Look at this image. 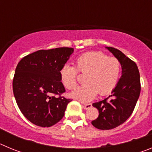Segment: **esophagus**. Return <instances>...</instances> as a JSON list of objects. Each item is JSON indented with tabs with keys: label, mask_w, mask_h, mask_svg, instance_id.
<instances>
[{
	"label": "esophagus",
	"mask_w": 152,
	"mask_h": 152,
	"mask_svg": "<svg viewBox=\"0 0 152 152\" xmlns=\"http://www.w3.org/2000/svg\"><path fill=\"white\" fill-rule=\"evenodd\" d=\"M82 107L84 110H88V109L91 108L92 105H91V103H86V104H83Z\"/></svg>",
	"instance_id": "obj_1"
}]
</instances>
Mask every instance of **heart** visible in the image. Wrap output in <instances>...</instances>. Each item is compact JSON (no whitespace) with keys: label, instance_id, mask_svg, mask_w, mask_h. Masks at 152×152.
I'll return each instance as SVG.
<instances>
[{"label":"heart","instance_id":"obj_1","mask_svg":"<svg viewBox=\"0 0 152 152\" xmlns=\"http://www.w3.org/2000/svg\"><path fill=\"white\" fill-rule=\"evenodd\" d=\"M122 65L119 59L109 57L101 52H87L75 61V68L64 64L59 72L64 87L74 90L77 84V72L85 74V84L70 94V96L82 102L92 100L97 93L106 95L117 84L121 74Z\"/></svg>","mask_w":152,"mask_h":152}]
</instances>
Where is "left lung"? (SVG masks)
Here are the masks:
<instances>
[{
    "label": "left lung",
    "instance_id": "8db88e82",
    "mask_svg": "<svg viewBox=\"0 0 152 152\" xmlns=\"http://www.w3.org/2000/svg\"><path fill=\"white\" fill-rule=\"evenodd\" d=\"M122 65V75L111 95L101 101L93 103L99 116L91 122L95 128L108 130L123 124L131 116L141 91L140 75L136 64L121 51L106 47Z\"/></svg>",
    "mask_w": 152,
    "mask_h": 152
}]
</instances>
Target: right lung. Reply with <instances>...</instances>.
I'll return each instance as SVG.
<instances>
[{
  "instance_id": "1",
  "label": "right lung",
  "mask_w": 152,
  "mask_h": 152,
  "mask_svg": "<svg viewBox=\"0 0 152 152\" xmlns=\"http://www.w3.org/2000/svg\"><path fill=\"white\" fill-rule=\"evenodd\" d=\"M74 49L62 47L39 50L23 58L16 68L13 91L19 109L33 124L50 127L63 118L68 103L60 70ZM60 95L55 97L54 95Z\"/></svg>"
}]
</instances>
